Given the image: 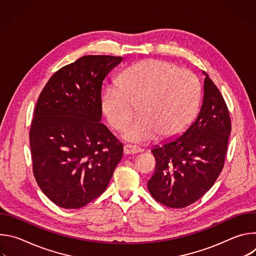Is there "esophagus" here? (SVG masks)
I'll list each match as a JSON object with an SVG mask.
<instances>
[{
	"label": "esophagus",
	"mask_w": 256,
	"mask_h": 256,
	"mask_svg": "<svg viewBox=\"0 0 256 256\" xmlns=\"http://www.w3.org/2000/svg\"><path fill=\"white\" fill-rule=\"evenodd\" d=\"M124 152L126 155H132V154H136L140 152H142V150L136 146H132V144H126L124 147Z\"/></svg>",
	"instance_id": "obj_1"
}]
</instances>
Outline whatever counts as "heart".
Instances as JSON below:
<instances>
[{"mask_svg":"<svg viewBox=\"0 0 256 256\" xmlns=\"http://www.w3.org/2000/svg\"><path fill=\"white\" fill-rule=\"evenodd\" d=\"M200 84L192 72L175 64L147 60L128 68L102 95V110L112 126L124 130L138 106V118L124 130L126 140L148 142L158 134L171 138L184 130L196 116Z\"/></svg>","mask_w":256,"mask_h":256,"instance_id":"heart-1","label":"heart"}]
</instances>
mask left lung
I'll list each match as a JSON object with an SVG mask.
<instances>
[{
	"label": "left lung",
	"instance_id": "8db88e82",
	"mask_svg": "<svg viewBox=\"0 0 256 256\" xmlns=\"http://www.w3.org/2000/svg\"><path fill=\"white\" fill-rule=\"evenodd\" d=\"M204 75L202 103L196 120L182 134L152 149L156 160L148 181L151 196L162 204L186 208L200 200L214 184L225 161L231 120L220 91Z\"/></svg>",
	"mask_w": 256,
	"mask_h": 256
}]
</instances>
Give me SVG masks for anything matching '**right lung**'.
Segmentation results:
<instances>
[{"mask_svg":"<svg viewBox=\"0 0 256 256\" xmlns=\"http://www.w3.org/2000/svg\"><path fill=\"white\" fill-rule=\"evenodd\" d=\"M122 56H85L52 75L36 103L33 174L56 206L79 208L107 188L124 146L101 124V89Z\"/></svg>","mask_w":256,"mask_h":256,"instance_id":"add662e5","label":"right lung"}]
</instances>
